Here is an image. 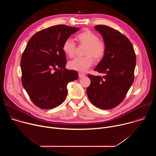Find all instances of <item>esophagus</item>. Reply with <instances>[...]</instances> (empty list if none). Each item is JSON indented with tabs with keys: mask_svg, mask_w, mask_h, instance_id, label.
<instances>
[{
	"mask_svg": "<svg viewBox=\"0 0 156 156\" xmlns=\"http://www.w3.org/2000/svg\"><path fill=\"white\" fill-rule=\"evenodd\" d=\"M78 75H79V78H83L84 76H86V75H85L84 73H81V72H80V73H78Z\"/></svg>",
	"mask_w": 156,
	"mask_h": 156,
	"instance_id": "esophagus-1",
	"label": "esophagus"
}]
</instances>
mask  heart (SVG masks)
Listing matches in <instances>:
<instances>
[{"label":"heart","mask_w":156,"mask_h":156,"mask_svg":"<svg viewBox=\"0 0 156 156\" xmlns=\"http://www.w3.org/2000/svg\"><path fill=\"white\" fill-rule=\"evenodd\" d=\"M75 40L81 45L86 46L84 55L82 57H76L69 63L70 69L84 72L93 65L94 59L97 61L101 60L106 52V44L102 40L99 39V36L93 31L85 30L77 34L75 37ZM76 45L70 39H66L63 43L62 51L69 57L75 55Z\"/></svg>","instance_id":"b5f03b06"}]
</instances>
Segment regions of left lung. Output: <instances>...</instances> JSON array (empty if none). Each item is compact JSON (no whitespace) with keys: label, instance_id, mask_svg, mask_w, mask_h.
<instances>
[{"label":"left lung","instance_id":"8db88e82","mask_svg":"<svg viewBox=\"0 0 156 156\" xmlns=\"http://www.w3.org/2000/svg\"><path fill=\"white\" fill-rule=\"evenodd\" d=\"M94 28L102 36L107 49L94 70L104 75L88 74L91 84L86 93L94 105L108 110L123 101L134 81L136 54L130 41L120 31L105 25Z\"/></svg>","mask_w":156,"mask_h":156}]
</instances>
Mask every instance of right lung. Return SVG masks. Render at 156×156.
<instances>
[{"instance_id":"right-lung-1","label":"right lung","mask_w":156,"mask_h":156,"mask_svg":"<svg viewBox=\"0 0 156 156\" xmlns=\"http://www.w3.org/2000/svg\"><path fill=\"white\" fill-rule=\"evenodd\" d=\"M80 28L59 25L35 33L22 54L21 83L37 107L51 109L67 96L66 85L78 78L75 70L66 69L63 42Z\"/></svg>"}]
</instances>
